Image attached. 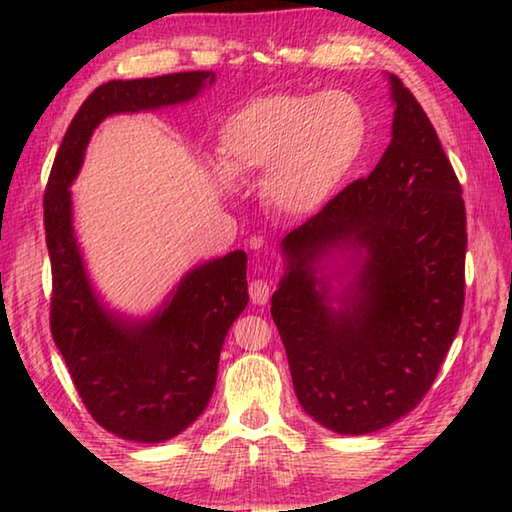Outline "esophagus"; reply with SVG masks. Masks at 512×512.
Listing matches in <instances>:
<instances>
[{"label":"esophagus","instance_id":"esophagus-1","mask_svg":"<svg viewBox=\"0 0 512 512\" xmlns=\"http://www.w3.org/2000/svg\"><path fill=\"white\" fill-rule=\"evenodd\" d=\"M248 289H250V300H253L255 305H266L268 298H271V282L266 280H253Z\"/></svg>","mask_w":512,"mask_h":512}]
</instances>
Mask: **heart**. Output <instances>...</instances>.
<instances>
[{"label": "heart", "mask_w": 512, "mask_h": 512, "mask_svg": "<svg viewBox=\"0 0 512 512\" xmlns=\"http://www.w3.org/2000/svg\"><path fill=\"white\" fill-rule=\"evenodd\" d=\"M366 140V112L348 92L268 94L225 119L216 153L230 178L266 171L273 210L309 216L343 185Z\"/></svg>", "instance_id": "1"}]
</instances>
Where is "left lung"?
Segmentation results:
<instances>
[{"label":"left lung","mask_w":512,"mask_h":512,"mask_svg":"<svg viewBox=\"0 0 512 512\" xmlns=\"http://www.w3.org/2000/svg\"><path fill=\"white\" fill-rule=\"evenodd\" d=\"M388 81L391 144L368 178L284 237L287 273L271 298L298 402L343 436L384 429L422 402L465 302L461 183L418 99ZM334 249L355 271L341 294L317 275Z\"/></svg>","instance_id":"8db88e82"}]
</instances>
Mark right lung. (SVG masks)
Wrapping results in <instances>:
<instances>
[{"label": "right lung", "instance_id": "obj_1", "mask_svg": "<svg viewBox=\"0 0 512 512\" xmlns=\"http://www.w3.org/2000/svg\"><path fill=\"white\" fill-rule=\"evenodd\" d=\"M212 83V72H180L99 85L69 124L45 189L51 336L92 418L135 443L178 436L205 411L225 334L248 305V257L235 250L192 268L151 318L119 316L85 273L69 185L103 119L176 106Z\"/></svg>", "mask_w": 512, "mask_h": 512}]
</instances>
